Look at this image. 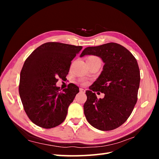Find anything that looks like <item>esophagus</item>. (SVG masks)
Masks as SVG:
<instances>
[{"mask_svg": "<svg viewBox=\"0 0 159 159\" xmlns=\"http://www.w3.org/2000/svg\"><path fill=\"white\" fill-rule=\"evenodd\" d=\"M80 91L81 93H84L85 92V89H84L83 88H80Z\"/></svg>", "mask_w": 159, "mask_h": 159, "instance_id": "esophagus-1", "label": "esophagus"}]
</instances>
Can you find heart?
<instances>
[{
	"mask_svg": "<svg viewBox=\"0 0 159 159\" xmlns=\"http://www.w3.org/2000/svg\"><path fill=\"white\" fill-rule=\"evenodd\" d=\"M100 60L98 57L97 56H89L87 60H86V61H94V60Z\"/></svg>",
	"mask_w": 159,
	"mask_h": 159,
	"instance_id": "b5f03b06",
	"label": "heart"
}]
</instances>
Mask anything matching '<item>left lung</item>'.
Returning a JSON list of instances; mask_svg holds the SVG:
<instances>
[{
	"label": "left lung",
	"instance_id": "8db88e82",
	"mask_svg": "<svg viewBox=\"0 0 159 159\" xmlns=\"http://www.w3.org/2000/svg\"><path fill=\"white\" fill-rule=\"evenodd\" d=\"M93 55L102 58L103 71L85 91L84 114L89 123L101 131L120 127L131 114L137 101L140 71L137 60L127 48L117 43L88 47L80 57ZM105 94L98 99L94 93Z\"/></svg>",
	"mask_w": 159,
	"mask_h": 159
}]
</instances>
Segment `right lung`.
I'll return each mask as SVG.
<instances>
[{
  "label": "right lung",
  "mask_w": 159,
  "mask_h": 159,
  "mask_svg": "<svg viewBox=\"0 0 159 159\" xmlns=\"http://www.w3.org/2000/svg\"><path fill=\"white\" fill-rule=\"evenodd\" d=\"M81 46L47 42L28 57L20 75L19 94L26 115L32 123L51 129L63 122L71 103L79 92L74 84L61 91L57 78L68 74L71 60Z\"/></svg>",
  "instance_id": "add662e5"
}]
</instances>
